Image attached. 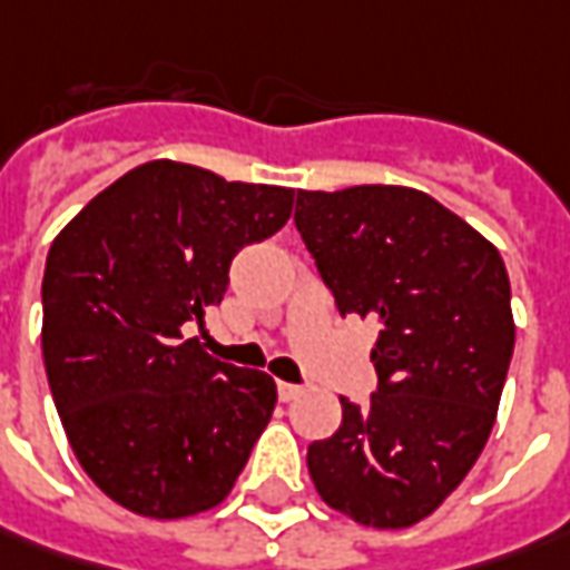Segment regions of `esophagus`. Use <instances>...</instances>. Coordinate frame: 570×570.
<instances>
[{
    "instance_id": "obj_1",
    "label": "esophagus",
    "mask_w": 570,
    "mask_h": 570,
    "mask_svg": "<svg viewBox=\"0 0 570 570\" xmlns=\"http://www.w3.org/2000/svg\"><path fill=\"white\" fill-rule=\"evenodd\" d=\"M277 394H281V401L289 403V401H299L305 394L303 384H289V382H281L277 384Z\"/></svg>"
}]
</instances>
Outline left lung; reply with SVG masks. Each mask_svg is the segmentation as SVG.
Returning a JSON list of instances; mask_svg holds the SVG:
<instances>
[{
	"label": "left lung",
	"instance_id": "obj_1",
	"mask_svg": "<svg viewBox=\"0 0 570 570\" xmlns=\"http://www.w3.org/2000/svg\"><path fill=\"white\" fill-rule=\"evenodd\" d=\"M296 229L341 315L382 324L379 391L341 397V429L308 444L327 508L403 530L442 504L489 442L514 353L511 284L499 248L406 186L296 195Z\"/></svg>",
	"mask_w": 570,
	"mask_h": 570
}]
</instances>
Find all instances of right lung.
<instances>
[{
	"label": "right lung",
	"mask_w": 570,
	"mask_h": 570,
	"mask_svg": "<svg viewBox=\"0 0 570 570\" xmlns=\"http://www.w3.org/2000/svg\"><path fill=\"white\" fill-rule=\"evenodd\" d=\"M293 188L150 160L90 198L43 271V365L71 451L131 514L217 508L277 403L267 372L207 356L186 324L220 303L236 252L274 236Z\"/></svg>",
	"instance_id": "right-lung-1"
}]
</instances>
